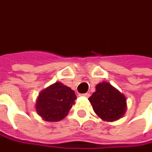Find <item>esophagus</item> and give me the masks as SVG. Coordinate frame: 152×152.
<instances>
[{
	"instance_id": "esophagus-1",
	"label": "esophagus",
	"mask_w": 152,
	"mask_h": 152,
	"mask_svg": "<svg viewBox=\"0 0 152 152\" xmlns=\"http://www.w3.org/2000/svg\"><path fill=\"white\" fill-rule=\"evenodd\" d=\"M81 95H82V96H84V97H87V98H88V97L90 96V94H89V93H85V94H82Z\"/></svg>"
}]
</instances>
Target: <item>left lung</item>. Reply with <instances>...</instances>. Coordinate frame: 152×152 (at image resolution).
I'll return each mask as SVG.
<instances>
[{"mask_svg": "<svg viewBox=\"0 0 152 152\" xmlns=\"http://www.w3.org/2000/svg\"><path fill=\"white\" fill-rule=\"evenodd\" d=\"M94 113L103 121L121 119L126 111V99L110 83L102 82L96 85L95 92L88 98Z\"/></svg>", "mask_w": 152, "mask_h": 152, "instance_id": "8db88e82", "label": "left lung"}]
</instances>
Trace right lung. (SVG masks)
<instances>
[{"mask_svg": "<svg viewBox=\"0 0 152 152\" xmlns=\"http://www.w3.org/2000/svg\"><path fill=\"white\" fill-rule=\"evenodd\" d=\"M76 99L74 90L62 83H55L39 93L35 108L44 121L56 122L65 118Z\"/></svg>", "mask_w": 152, "mask_h": 152, "instance_id": "1", "label": "right lung"}]
</instances>
